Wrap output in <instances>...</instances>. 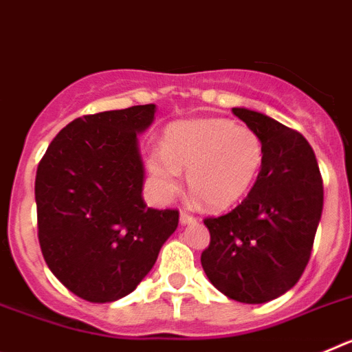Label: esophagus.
<instances>
[{"mask_svg": "<svg viewBox=\"0 0 352 352\" xmlns=\"http://www.w3.org/2000/svg\"><path fill=\"white\" fill-rule=\"evenodd\" d=\"M195 222V217H192L190 213H186V211H182L179 213V223L182 226H188V223H194Z\"/></svg>", "mask_w": 352, "mask_h": 352, "instance_id": "1", "label": "esophagus"}]
</instances>
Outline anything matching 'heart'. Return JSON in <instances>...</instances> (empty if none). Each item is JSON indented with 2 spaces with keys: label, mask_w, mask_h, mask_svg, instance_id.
I'll list each match as a JSON object with an SVG mask.
<instances>
[{
  "label": "heart",
  "mask_w": 352,
  "mask_h": 352,
  "mask_svg": "<svg viewBox=\"0 0 352 352\" xmlns=\"http://www.w3.org/2000/svg\"><path fill=\"white\" fill-rule=\"evenodd\" d=\"M264 162L259 133L226 118L170 123L162 148L148 155V169L164 199H173L188 169V186L211 210L239 203L256 183Z\"/></svg>",
  "instance_id": "heart-1"
}]
</instances>
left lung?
Here are the masks:
<instances>
[{
    "label": "left lung",
    "mask_w": 352,
    "mask_h": 352,
    "mask_svg": "<svg viewBox=\"0 0 352 352\" xmlns=\"http://www.w3.org/2000/svg\"><path fill=\"white\" fill-rule=\"evenodd\" d=\"M232 113L263 139L264 162L241 204L206 219L201 264L211 284L241 303H266L300 280L322 213V178L307 139L245 107Z\"/></svg>",
    "instance_id": "1"
}]
</instances>
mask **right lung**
Wrapping results in <instances>:
<instances>
[{
    "mask_svg": "<svg viewBox=\"0 0 352 352\" xmlns=\"http://www.w3.org/2000/svg\"><path fill=\"white\" fill-rule=\"evenodd\" d=\"M153 120V104L77 118L36 169L43 259L68 291L91 303L130 294L178 227V210L148 208L142 199L138 135Z\"/></svg>",
    "mask_w": 352,
    "mask_h": 352,
    "instance_id": "obj_1",
    "label": "right lung"
}]
</instances>
